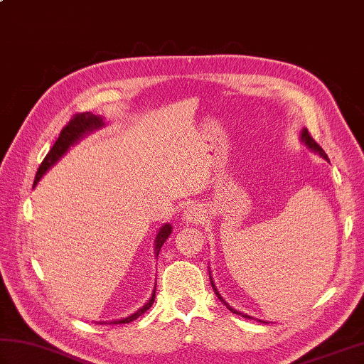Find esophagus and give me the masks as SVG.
<instances>
[{
  "mask_svg": "<svg viewBox=\"0 0 364 364\" xmlns=\"http://www.w3.org/2000/svg\"><path fill=\"white\" fill-rule=\"evenodd\" d=\"M186 222L189 223H198L203 220V210L200 208L198 205H192L189 206L186 211H184V218H183Z\"/></svg>",
  "mask_w": 364,
  "mask_h": 364,
  "instance_id": "esophagus-1",
  "label": "esophagus"
}]
</instances>
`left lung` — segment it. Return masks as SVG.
Returning <instances> with one entry per match:
<instances>
[{"instance_id": "1", "label": "left lung", "mask_w": 364, "mask_h": 364, "mask_svg": "<svg viewBox=\"0 0 364 364\" xmlns=\"http://www.w3.org/2000/svg\"><path fill=\"white\" fill-rule=\"evenodd\" d=\"M300 142L304 144L308 150H311L313 153H318L321 158H323L326 161H328V158H327V154H326V151H323L321 146L314 142V139L310 136V133H308V129L306 128H304L300 131ZM210 269V267H208ZM210 280H211V286H213V291H214V294L215 296H218V299L222 301L223 305H225L228 310L231 311V313H235V314H239V316H242V318H247V319H255L253 316H249V314H245V313H241V311H237V310H235L233 306H230L227 301H225V299H223L222 296H220V292L218 291V288H215V283H214V280H213V275H211V269H210ZM257 321H259V322H264V321H261V319H257Z\"/></svg>"}]
</instances>
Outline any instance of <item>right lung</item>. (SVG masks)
<instances>
[{"mask_svg": "<svg viewBox=\"0 0 364 364\" xmlns=\"http://www.w3.org/2000/svg\"><path fill=\"white\" fill-rule=\"evenodd\" d=\"M102 127H105V117L102 115H95L92 112H82V114H76L75 117L68 122V125L60 131V134L58 137V141L54 142L53 149L50 150V153L46 154L45 159L42 161L41 167H38L37 173H36V180L33 188L37 186V183L42 180V176L48 172V170L56 164V162L64 156V154L70 150V146H73L75 144H78L81 139L86 137L87 134L94 133V131L100 129ZM172 233V225L170 223H164L156 233V237H154V257H158L159 250L162 244L166 242V239ZM154 296H156V284H154V289L151 292V297L145 301L144 306L139 308V310L133 314L127 316V318H122L117 321H111L109 323H128V322H133L134 319H137L139 316H142L146 310H150V306L153 305L154 301ZM103 323V322H100ZM106 323V322H105Z\"/></svg>", "mask_w": 364, "mask_h": 364, "instance_id": "obj_1", "label": "right lung"}]
</instances>
